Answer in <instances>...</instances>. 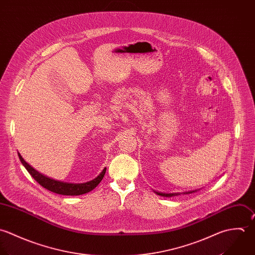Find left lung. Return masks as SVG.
<instances>
[{"instance_id": "obj_1", "label": "left lung", "mask_w": 255, "mask_h": 255, "mask_svg": "<svg viewBox=\"0 0 255 255\" xmlns=\"http://www.w3.org/2000/svg\"><path fill=\"white\" fill-rule=\"evenodd\" d=\"M195 191H190V192H187V193H184V194H190V193H193ZM157 195H160V196H164V197H174V196H178L180 195L179 193H171V194H165V193H158L156 192Z\"/></svg>"}]
</instances>
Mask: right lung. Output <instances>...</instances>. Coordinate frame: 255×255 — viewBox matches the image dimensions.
<instances>
[{
    "label": "right lung",
    "mask_w": 255,
    "mask_h": 255,
    "mask_svg": "<svg viewBox=\"0 0 255 255\" xmlns=\"http://www.w3.org/2000/svg\"><path fill=\"white\" fill-rule=\"evenodd\" d=\"M18 157H19L22 165L25 167V169L28 171V173L32 176V178L39 185H41L43 188H45L53 193L60 194V195L78 196V195L86 194V193L92 191L93 189H95L99 185V183L103 180L105 173H106V168H104L103 171L100 173V175L98 177H96L94 180L86 182V183H82V184H72V183L60 182V181L50 179V178L40 174L36 170L33 169L29 164H27L23 160V158L20 156L19 153H18Z\"/></svg>",
    "instance_id": "right-lung-1"
}]
</instances>
